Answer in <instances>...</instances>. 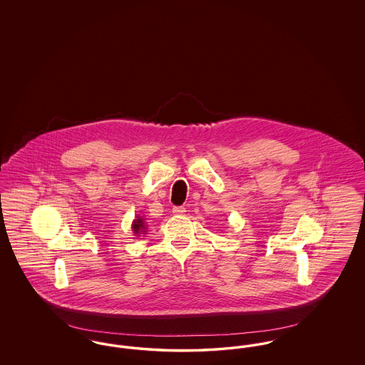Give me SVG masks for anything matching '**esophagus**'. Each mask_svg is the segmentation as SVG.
<instances>
[{
	"instance_id": "esophagus-1",
	"label": "esophagus",
	"mask_w": 365,
	"mask_h": 365,
	"mask_svg": "<svg viewBox=\"0 0 365 365\" xmlns=\"http://www.w3.org/2000/svg\"><path fill=\"white\" fill-rule=\"evenodd\" d=\"M173 212H174L175 215H185L186 208H185V207H175V208L173 209Z\"/></svg>"
}]
</instances>
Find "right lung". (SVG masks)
Here are the masks:
<instances>
[{
	"label": "right lung",
	"mask_w": 365,
	"mask_h": 365,
	"mask_svg": "<svg viewBox=\"0 0 365 365\" xmlns=\"http://www.w3.org/2000/svg\"><path fill=\"white\" fill-rule=\"evenodd\" d=\"M133 231H134V234L135 235H139V234H145V231H146V225L143 223V219L142 217H137L134 222H133Z\"/></svg>",
	"instance_id": "right-lung-1"
}]
</instances>
